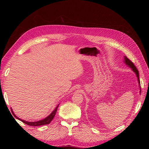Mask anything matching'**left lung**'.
Returning <instances> with one entry per match:
<instances>
[{"label":"left lung","instance_id":"1","mask_svg":"<svg viewBox=\"0 0 149 149\" xmlns=\"http://www.w3.org/2000/svg\"><path fill=\"white\" fill-rule=\"evenodd\" d=\"M124 60H125V61H124V62L125 63V64L127 65L129 67L131 68L132 69V70L134 71V72H135V73H136V75H137V78H138V81H139V85H141V84H140V79H139V71H138V70H137V68L136 67V66L134 65V64L133 63V62H132L131 61H130L127 57L125 56V57H124Z\"/></svg>","mask_w":149,"mask_h":149}]
</instances>
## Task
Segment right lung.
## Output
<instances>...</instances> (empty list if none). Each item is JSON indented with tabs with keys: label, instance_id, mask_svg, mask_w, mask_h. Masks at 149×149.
I'll return each instance as SVG.
<instances>
[{
	"label": "right lung",
	"instance_id": "right-lung-1",
	"mask_svg": "<svg viewBox=\"0 0 149 149\" xmlns=\"http://www.w3.org/2000/svg\"><path fill=\"white\" fill-rule=\"evenodd\" d=\"M58 106H57V107L55 108V109H54V111L48 117H47L46 118H45L44 119L41 120L37 121V122H28V121H26V120H22V119H20L19 118H17V117L14 114H13V112H12V113L13 114V115L15 116V117L17 119H19V120H21L22 122H23L24 123L26 124V125H30V126H40V125H47V124H49V123H51V121L53 120V119L54 118V117H55V116L56 114V111H57V109H58ZM11 110H12V109H11Z\"/></svg>",
	"mask_w": 149,
	"mask_h": 149
}]
</instances>
